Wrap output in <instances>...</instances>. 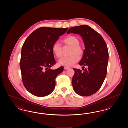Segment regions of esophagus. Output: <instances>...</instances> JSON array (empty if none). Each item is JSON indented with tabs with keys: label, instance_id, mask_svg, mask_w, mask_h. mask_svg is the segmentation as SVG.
I'll return each instance as SVG.
<instances>
[{
	"label": "esophagus",
	"instance_id": "34e87169",
	"mask_svg": "<svg viewBox=\"0 0 128 128\" xmlns=\"http://www.w3.org/2000/svg\"><path fill=\"white\" fill-rule=\"evenodd\" d=\"M64 68L65 70H68V69L70 68L68 67V66H64Z\"/></svg>",
	"mask_w": 128,
	"mask_h": 128
}]
</instances>
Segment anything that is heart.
Returning <instances> with one entry per match:
<instances>
[{"label":"heart","mask_w":128,"mask_h":128,"mask_svg":"<svg viewBox=\"0 0 128 128\" xmlns=\"http://www.w3.org/2000/svg\"><path fill=\"white\" fill-rule=\"evenodd\" d=\"M62 43L65 46L71 47L69 54L70 56L64 57L58 60V64L60 65L70 66L78 62L79 57H81L84 54V48L80 44V40L78 36L70 35L63 39ZM52 50L54 54L57 58L62 57L63 54V47L58 42L54 43Z\"/></svg>","instance_id":"heart-1"}]
</instances>
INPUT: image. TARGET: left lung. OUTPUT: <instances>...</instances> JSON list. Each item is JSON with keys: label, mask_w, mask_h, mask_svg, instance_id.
Instances as JSON below:
<instances>
[{"label": "left lung", "mask_w": 128, "mask_h": 128, "mask_svg": "<svg viewBox=\"0 0 128 128\" xmlns=\"http://www.w3.org/2000/svg\"><path fill=\"white\" fill-rule=\"evenodd\" d=\"M79 34L85 46L84 54L78 63L87 66L82 71L73 68L72 84L74 91L82 96H89L100 88L107 73L108 51L104 39L89 26L82 25L71 28L67 33Z\"/></svg>", "instance_id": "left-lung-1"}]
</instances>
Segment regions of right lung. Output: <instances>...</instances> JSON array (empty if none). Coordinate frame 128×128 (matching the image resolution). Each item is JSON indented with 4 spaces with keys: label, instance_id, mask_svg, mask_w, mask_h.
I'll return each mask as SVG.
<instances>
[{
    "label": "right lung",
    "instance_id": "1",
    "mask_svg": "<svg viewBox=\"0 0 128 128\" xmlns=\"http://www.w3.org/2000/svg\"><path fill=\"white\" fill-rule=\"evenodd\" d=\"M68 29L39 28L31 33L23 44L20 62L22 80L25 88L33 95L44 97L54 90L55 78L64 68L50 69L56 63L52 47Z\"/></svg>",
    "mask_w": 128,
    "mask_h": 128
}]
</instances>
